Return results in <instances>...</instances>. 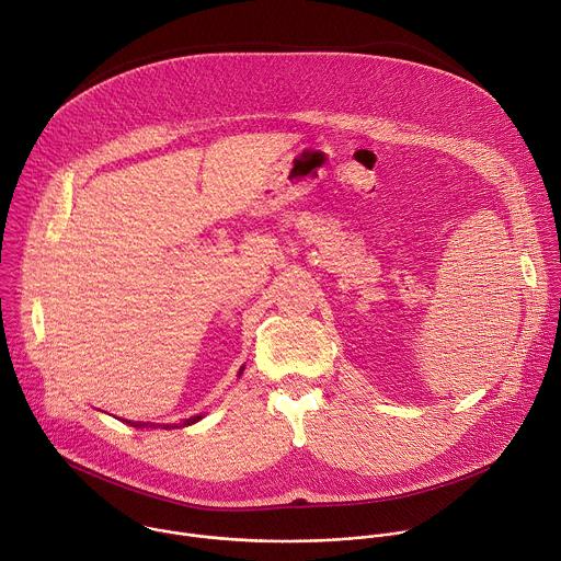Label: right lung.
<instances>
[{
	"label": "right lung",
	"instance_id": "1",
	"mask_svg": "<svg viewBox=\"0 0 561 561\" xmlns=\"http://www.w3.org/2000/svg\"><path fill=\"white\" fill-rule=\"evenodd\" d=\"M242 373H244V366L239 368V373H237V377H242ZM204 415L199 413V415H195V417H188V420H184V422H180V424H152V422H130V420H126V424L128 426H135V428H154V426H162V428H180V426H191V424H195V422H199Z\"/></svg>",
	"mask_w": 561,
	"mask_h": 561
}]
</instances>
